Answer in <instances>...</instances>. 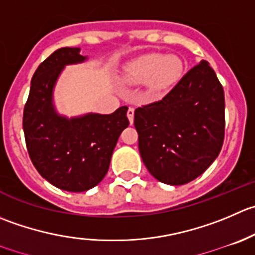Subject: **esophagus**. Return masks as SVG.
<instances>
[{"label": "esophagus", "instance_id": "1", "mask_svg": "<svg viewBox=\"0 0 255 255\" xmlns=\"http://www.w3.org/2000/svg\"><path fill=\"white\" fill-rule=\"evenodd\" d=\"M127 117H128V121H129V123L132 125L133 123V118H134V108L129 107L127 111Z\"/></svg>", "mask_w": 255, "mask_h": 255}]
</instances>
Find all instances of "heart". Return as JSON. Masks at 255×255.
Instances as JSON below:
<instances>
[{
    "label": "heart",
    "instance_id": "b5f03b06",
    "mask_svg": "<svg viewBox=\"0 0 255 255\" xmlns=\"http://www.w3.org/2000/svg\"><path fill=\"white\" fill-rule=\"evenodd\" d=\"M183 72V62L177 56L149 53L133 61L126 71V77L133 83L149 81L154 92H162L178 82Z\"/></svg>",
    "mask_w": 255,
    "mask_h": 255
}]
</instances>
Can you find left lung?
<instances>
[{
    "mask_svg": "<svg viewBox=\"0 0 255 255\" xmlns=\"http://www.w3.org/2000/svg\"><path fill=\"white\" fill-rule=\"evenodd\" d=\"M224 91L207 61L190 68L159 101L134 111L143 163L159 182L182 185L202 174L224 140Z\"/></svg>",
    "mask_w": 255,
    "mask_h": 255,
    "instance_id": "left-lung-1",
    "label": "left lung"
}]
</instances>
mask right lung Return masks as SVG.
<instances>
[{"instance_id": "right-lung-1", "label": "right lung", "mask_w": 255, "mask_h": 255, "mask_svg": "<svg viewBox=\"0 0 255 255\" xmlns=\"http://www.w3.org/2000/svg\"><path fill=\"white\" fill-rule=\"evenodd\" d=\"M80 48L63 47L34 72L23 110L26 147L37 172L59 189L85 192L107 174L120 134L128 127L126 106L112 115L67 120L52 105V91L62 68L85 61Z\"/></svg>"}]
</instances>
